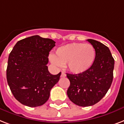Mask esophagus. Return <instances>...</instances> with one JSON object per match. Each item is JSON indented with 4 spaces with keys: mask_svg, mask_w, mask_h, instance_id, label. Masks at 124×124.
<instances>
[{
    "mask_svg": "<svg viewBox=\"0 0 124 124\" xmlns=\"http://www.w3.org/2000/svg\"><path fill=\"white\" fill-rule=\"evenodd\" d=\"M65 76H66V74H65V73L63 72H61V77H65Z\"/></svg>",
    "mask_w": 124,
    "mask_h": 124,
    "instance_id": "34e87169",
    "label": "esophagus"
}]
</instances>
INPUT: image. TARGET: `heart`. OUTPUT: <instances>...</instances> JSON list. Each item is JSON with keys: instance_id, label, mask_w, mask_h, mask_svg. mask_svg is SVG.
I'll return each instance as SVG.
<instances>
[{"instance_id": "b5f03b06", "label": "heart", "mask_w": 124, "mask_h": 124, "mask_svg": "<svg viewBox=\"0 0 124 124\" xmlns=\"http://www.w3.org/2000/svg\"><path fill=\"white\" fill-rule=\"evenodd\" d=\"M95 49L91 44L74 43L57 49L52 62L57 65H65L70 72L80 74L87 70L94 63Z\"/></svg>"}]
</instances>
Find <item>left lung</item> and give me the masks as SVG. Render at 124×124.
Masks as SVG:
<instances>
[{
  "instance_id": "8db88e82",
  "label": "left lung",
  "mask_w": 124,
  "mask_h": 124,
  "mask_svg": "<svg viewBox=\"0 0 124 124\" xmlns=\"http://www.w3.org/2000/svg\"><path fill=\"white\" fill-rule=\"evenodd\" d=\"M87 41L96 52L92 66L80 74H67L70 83L67 95L71 101L81 107L94 105L106 94L113 82L115 66V59L108 47L94 39Z\"/></svg>"
}]
</instances>
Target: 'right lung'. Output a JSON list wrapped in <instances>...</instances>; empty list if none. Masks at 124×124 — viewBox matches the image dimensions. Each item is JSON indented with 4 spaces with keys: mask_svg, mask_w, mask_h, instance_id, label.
Returning <instances> with one entry per match:
<instances>
[{
    "mask_svg": "<svg viewBox=\"0 0 124 124\" xmlns=\"http://www.w3.org/2000/svg\"><path fill=\"white\" fill-rule=\"evenodd\" d=\"M55 43L52 39L33 35L18 41L9 54L8 83L15 99L23 105H43L59 81L61 72L53 75L46 66L49 52Z\"/></svg>",
    "mask_w": 124,
    "mask_h": 124,
    "instance_id": "1",
    "label": "right lung"
}]
</instances>
